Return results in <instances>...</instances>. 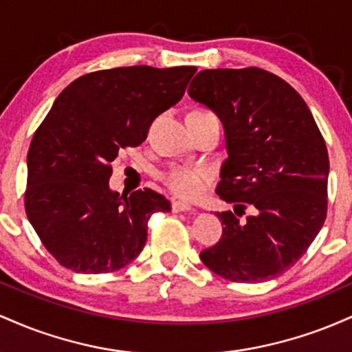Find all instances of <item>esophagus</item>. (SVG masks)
I'll return each instance as SVG.
<instances>
[{"label": "esophagus", "instance_id": "1", "mask_svg": "<svg viewBox=\"0 0 352 352\" xmlns=\"http://www.w3.org/2000/svg\"><path fill=\"white\" fill-rule=\"evenodd\" d=\"M192 207H190L188 204H185V201H180V200H173L172 201V212L179 213V212H192Z\"/></svg>", "mask_w": 352, "mask_h": 352}]
</instances>
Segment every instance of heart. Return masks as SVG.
Masks as SVG:
<instances>
[{
  "label": "heart",
  "mask_w": 352,
  "mask_h": 352,
  "mask_svg": "<svg viewBox=\"0 0 352 352\" xmlns=\"http://www.w3.org/2000/svg\"><path fill=\"white\" fill-rule=\"evenodd\" d=\"M164 184L172 193L180 199L195 200L205 193V190L212 184V172L204 167H184L173 165L162 175Z\"/></svg>",
  "instance_id": "1"
}]
</instances>
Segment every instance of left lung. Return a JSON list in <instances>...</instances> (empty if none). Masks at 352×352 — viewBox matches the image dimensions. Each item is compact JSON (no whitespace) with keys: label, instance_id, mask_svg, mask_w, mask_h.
I'll use <instances>...</instances> for the list:
<instances>
[{"label":"left lung","instance_id":"left-lung-1","mask_svg":"<svg viewBox=\"0 0 352 352\" xmlns=\"http://www.w3.org/2000/svg\"><path fill=\"white\" fill-rule=\"evenodd\" d=\"M188 96L223 124L228 157L217 193L237 213H217L223 233L200 260L230 281L273 280L300 260L324 225V139L301 96L260 67L200 71ZM246 206L255 213L240 219Z\"/></svg>","mask_w":352,"mask_h":352}]
</instances>
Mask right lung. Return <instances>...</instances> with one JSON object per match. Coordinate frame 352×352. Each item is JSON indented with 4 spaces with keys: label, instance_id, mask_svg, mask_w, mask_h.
Masks as SVG:
<instances>
[{
    "label": "right lung",
    "instance_id": "obj_1",
    "mask_svg": "<svg viewBox=\"0 0 352 352\" xmlns=\"http://www.w3.org/2000/svg\"><path fill=\"white\" fill-rule=\"evenodd\" d=\"M197 67H114L89 72L64 89L28 152L24 208L64 268L117 272L142 252L147 223L170 201L151 188L119 195L111 162L147 137L157 116L184 98Z\"/></svg>",
    "mask_w": 352,
    "mask_h": 352
}]
</instances>
